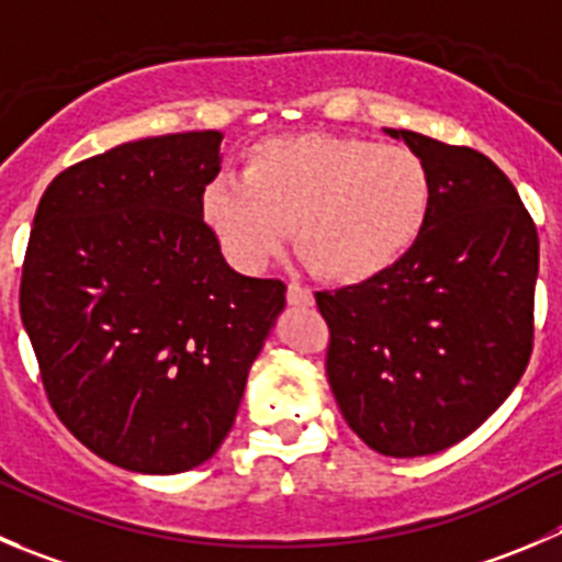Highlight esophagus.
<instances>
[{
  "label": "esophagus",
  "instance_id": "esophagus-1",
  "mask_svg": "<svg viewBox=\"0 0 562 562\" xmlns=\"http://www.w3.org/2000/svg\"><path fill=\"white\" fill-rule=\"evenodd\" d=\"M286 303H290V306H312L314 295L306 290V286L290 284L286 286Z\"/></svg>",
  "mask_w": 562,
  "mask_h": 562
}]
</instances>
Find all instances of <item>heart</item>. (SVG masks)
Returning a JSON list of instances; mask_svg holds the SVG:
<instances>
[{
	"label": "heart",
	"instance_id": "b5f03b06",
	"mask_svg": "<svg viewBox=\"0 0 562 562\" xmlns=\"http://www.w3.org/2000/svg\"><path fill=\"white\" fill-rule=\"evenodd\" d=\"M432 173L400 143L323 132L256 143L243 179L217 176L201 198L206 226L243 270H265L297 234V250L325 281L367 284L419 243Z\"/></svg>",
	"mask_w": 562,
	"mask_h": 562
}]
</instances>
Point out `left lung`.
Returning a JSON list of instances; mask_svg holds the SVG:
<instances>
[{"mask_svg":"<svg viewBox=\"0 0 562 562\" xmlns=\"http://www.w3.org/2000/svg\"><path fill=\"white\" fill-rule=\"evenodd\" d=\"M386 135L432 173L425 232L383 276L314 297L347 425L381 456L419 458L477 430L525 375L538 232L485 154L408 130Z\"/></svg>","mask_w":562,"mask_h":562,"instance_id":"1","label":"left lung"}]
</instances>
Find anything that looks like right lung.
Here are the masks:
<instances>
[{
    "instance_id": "add662e5",
    "label": "right lung",
    "mask_w": 562,
    "mask_h": 562,
    "mask_svg": "<svg viewBox=\"0 0 562 562\" xmlns=\"http://www.w3.org/2000/svg\"><path fill=\"white\" fill-rule=\"evenodd\" d=\"M215 130L146 137L46 187L21 323L63 425L104 461L179 474L228 436L284 281L234 272L204 223Z\"/></svg>"
}]
</instances>
